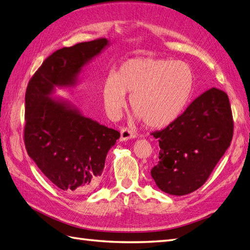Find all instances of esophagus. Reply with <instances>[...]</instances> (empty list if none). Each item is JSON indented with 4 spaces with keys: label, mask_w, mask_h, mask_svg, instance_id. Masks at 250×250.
<instances>
[{
    "label": "esophagus",
    "mask_w": 250,
    "mask_h": 250,
    "mask_svg": "<svg viewBox=\"0 0 250 250\" xmlns=\"http://www.w3.org/2000/svg\"><path fill=\"white\" fill-rule=\"evenodd\" d=\"M135 136H136V135H135L132 131H130V130H128V129H121L119 141H120V142H125V141H128V140L134 139Z\"/></svg>",
    "instance_id": "esophagus-1"
}]
</instances>
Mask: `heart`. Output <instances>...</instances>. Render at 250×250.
Masks as SVG:
<instances>
[{"mask_svg": "<svg viewBox=\"0 0 250 250\" xmlns=\"http://www.w3.org/2000/svg\"><path fill=\"white\" fill-rule=\"evenodd\" d=\"M194 73L188 63L159 58H135L110 73L102 84L105 109L117 118L130 95L134 119L149 128H163L182 114L192 93Z\"/></svg>", "mask_w": 250, "mask_h": 250, "instance_id": "heart-1", "label": "heart"}]
</instances>
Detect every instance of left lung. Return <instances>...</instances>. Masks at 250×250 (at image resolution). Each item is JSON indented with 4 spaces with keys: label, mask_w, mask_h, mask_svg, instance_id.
Returning a JSON list of instances; mask_svg holds the SVG:
<instances>
[{
    "label": "left lung",
    "mask_w": 250,
    "mask_h": 250,
    "mask_svg": "<svg viewBox=\"0 0 250 250\" xmlns=\"http://www.w3.org/2000/svg\"><path fill=\"white\" fill-rule=\"evenodd\" d=\"M158 139L159 162L151 168L158 188L173 195L193 192L203 185L229 148L233 120L226 92L211 88L191 103Z\"/></svg>",
    "instance_id": "8db88e82"
}]
</instances>
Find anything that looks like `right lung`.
<instances>
[{"mask_svg": "<svg viewBox=\"0 0 250 250\" xmlns=\"http://www.w3.org/2000/svg\"><path fill=\"white\" fill-rule=\"evenodd\" d=\"M108 46L109 41L99 39L55 51L25 91L26 151L45 176L68 194H86L98 187L106 156L120 133L52 94L57 88L75 87L83 67Z\"/></svg>", "mask_w": 250, "mask_h": 250, "instance_id": "1", "label": "right lung"}]
</instances>
